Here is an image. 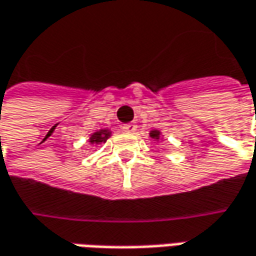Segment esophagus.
<instances>
[{
	"instance_id": "obj_1",
	"label": "esophagus",
	"mask_w": 256,
	"mask_h": 256,
	"mask_svg": "<svg viewBox=\"0 0 256 256\" xmlns=\"http://www.w3.org/2000/svg\"><path fill=\"white\" fill-rule=\"evenodd\" d=\"M123 132H126V133H134L137 130V126L134 123H128V124H123Z\"/></svg>"
}]
</instances>
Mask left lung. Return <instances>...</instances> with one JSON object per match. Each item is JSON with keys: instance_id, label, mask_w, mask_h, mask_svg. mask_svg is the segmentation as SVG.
I'll return each mask as SVG.
<instances>
[{"instance_id": "1", "label": "left lung", "mask_w": 256, "mask_h": 256, "mask_svg": "<svg viewBox=\"0 0 256 256\" xmlns=\"http://www.w3.org/2000/svg\"><path fill=\"white\" fill-rule=\"evenodd\" d=\"M150 136L153 137V138H158V136H160V133H158L157 130H153V132L150 133Z\"/></svg>"}]
</instances>
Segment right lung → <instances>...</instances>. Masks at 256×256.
I'll list each match as a JSON object with an SVG mask.
<instances>
[{
  "label": "right lung",
  "instance_id": "1",
  "mask_svg": "<svg viewBox=\"0 0 256 256\" xmlns=\"http://www.w3.org/2000/svg\"><path fill=\"white\" fill-rule=\"evenodd\" d=\"M109 137H110V132H108V130H100V132H96L94 134H92V137H90V143L106 142Z\"/></svg>",
  "mask_w": 256,
  "mask_h": 256
}]
</instances>
